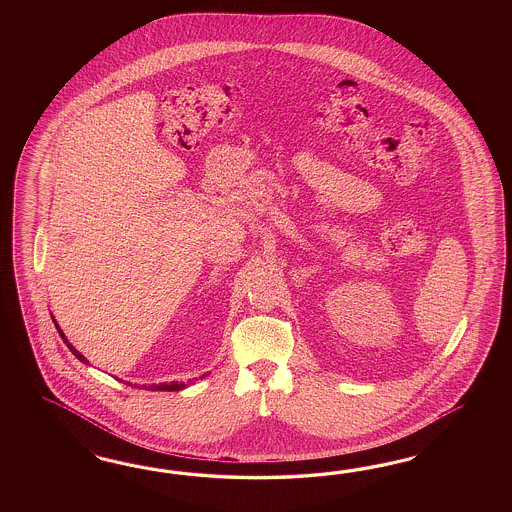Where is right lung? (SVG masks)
Masks as SVG:
<instances>
[{
  "label": "right lung",
  "mask_w": 512,
  "mask_h": 512,
  "mask_svg": "<svg viewBox=\"0 0 512 512\" xmlns=\"http://www.w3.org/2000/svg\"><path fill=\"white\" fill-rule=\"evenodd\" d=\"M56 328H58V332H60V336H62L63 341L67 343V347L71 349V353H73V355H75V357H77L80 362L88 364V360L84 358V355H80L77 349H75V347H73L69 341L65 340V336H63V332L60 330L58 323H56ZM202 377H204V375H202ZM150 388H152V390H167V392H172V390H182V388H186V385H184V383H178V381H172V383H169V385H167V383H159V385H152Z\"/></svg>",
  "instance_id": "1"
}]
</instances>
